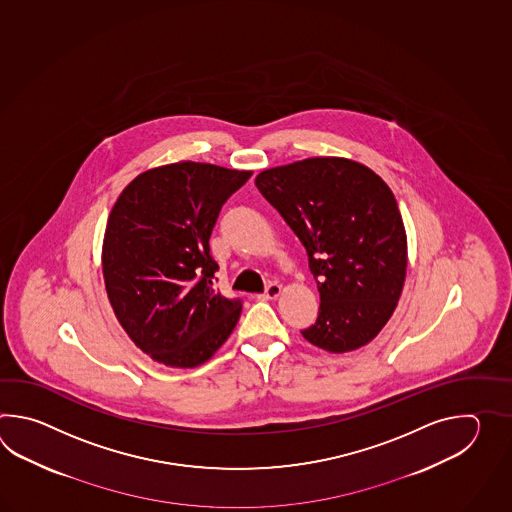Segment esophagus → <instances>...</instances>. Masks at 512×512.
I'll list each match as a JSON object with an SVG mask.
<instances>
[{"label": "esophagus", "mask_w": 512, "mask_h": 512, "mask_svg": "<svg viewBox=\"0 0 512 512\" xmlns=\"http://www.w3.org/2000/svg\"><path fill=\"white\" fill-rule=\"evenodd\" d=\"M280 293H282V285L280 283H269L267 287H265V296L267 298H278L280 296Z\"/></svg>", "instance_id": "34e87169"}]
</instances>
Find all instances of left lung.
<instances>
[{
    "label": "left lung",
    "mask_w": 512,
    "mask_h": 512,
    "mask_svg": "<svg viewBox=\"0 0 512 512\" xmlns=\"http://www.w3.org/2000/svg\"><path fill=\"white\" fill-rule=\"evenodd\" d=\"M256 186L302 241L318 283V318L305 340L331 353L368 344L390 320L406 276L392 190L370 168L338 157L265 170Z\"/></svg>",
    "instance_id": "1"
}]
</instances>
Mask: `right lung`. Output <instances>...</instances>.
Segmentation results:
<instances>
[{"mask_svg": "<svg viewBox=\"0 0 512 512\" xmlns=\"http://www.w3.org/2000/svg\"><path fill=\"white\" fill-rule=\"evenodd\" d=\"M252 172L205 163L148 170L111 210L102 249L109 302L139 348L175 368H194L229 338L241 298L214 289L210 234L219 210Z\"/></svg>", "mask_w": 512, "mask_h": 512, "instance_id": "1", "label": "right lung"}]
</instances>
